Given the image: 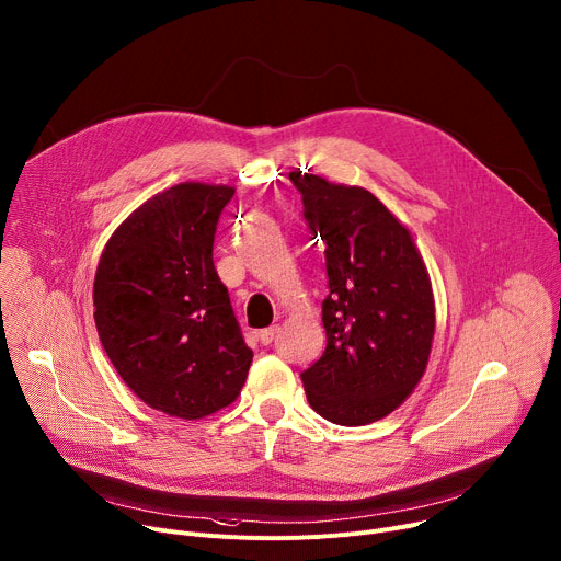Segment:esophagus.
I'll return each mask as SVG.
<instances>
[{
    "label": "esophagus",
    "mask_w": 561,
    "mask_h": 561,
    "mask_svg": "<svg viewBox=\"0 0 561 561\" xmlns=\"http://www.w3.org/2000/svg\"><path fill=\"white\" fill-rule=\"evenodd\" d=\"M275 335H277V327L261 329V331H259V343H261V345H271V343L275 341Z\"/></svg>",
    "instance_id": "obj_1"
}]
</instances>
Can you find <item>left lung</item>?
<instances>
[{
    "label": "left lung",
    "mask_w": 561,
    "mask_h": 561,
    "mask_svg": "<svg viewBox=\"0 0 561 561\" xmlns=\"http://www.w3.org/2000/svg\"><path fill=\"white\" fill-rule=\"evenodd\" d=\"M324 243L327 347L302 371L311 408L341 426L377 422L415 390L435 333L433 288L413 237L363 186L293 171Z\"/></svg>",
    "instance_id": "8db88e82"
}]
</instances>
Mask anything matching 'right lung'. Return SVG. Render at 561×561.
Returning a JSON list of instances; mask_svg holds the SVG:
<instances>
[{"label":"right lung","mask_w":561,"mask_h":561,"mask_svg":"<svg viewBox=\"0 0 561 561\" xmlns=\"http://www.w3.org/2000/svg\"><path fill=\"white\" fill-rule=\"evenodd\" d=\"M232 196L226 184H175L135 209L99 259L101 345L124 383L171 417L201 420L230 405L252 363L211 259Z\"/></svg>","instance_id":"1"}]
</instances>
